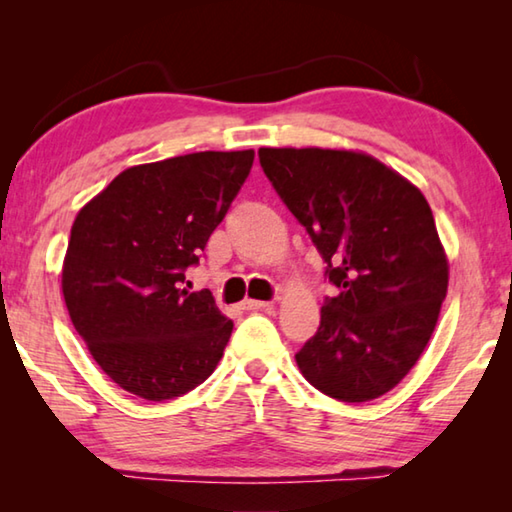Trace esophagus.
Returning <instances> with one entry per match:
<instances>
[{"mask_svg":"<svg viewBox=\"0 0 512 512\" xmlns=\"http://www.w3.org/2000/svg\"><path fill=\"white\" fill-rule=\"evenodd\" d=\"M244 309H253V311H268L273 309V302H264V300H246Z\"/></svg>","mask_w":512,"mask_h":512,"instance_id":"esophagus-1","label":"esophagus"}]
</instances>
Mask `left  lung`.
<instances>
[{
    "mask_svg": "<svg viewBox=\"0 0 512 512\" xmlns=\"http://www.w3.org/2000/svg\"><path fill=\"white\" fill-rule=\"evenodd\" d=\"M259 164L339 289L320 307L298 368L334 400H375L409 375L447 296L449 266L427 198L366 153L259 149Z\"/></svg>",
    "mask_w": 512,
    "mask_h": 512,
    "instance_id": "1",
    "label": "left lung"
}]
</instances>
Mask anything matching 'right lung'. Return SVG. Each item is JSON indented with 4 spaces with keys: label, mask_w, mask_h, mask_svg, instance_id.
<instances>
[{
    "label": "right lung",
    "mask_w": 512,
    "mask_h": 512,
    "mask_svg": "<svg viewBox=\"0 0 512 512\" xmlns=\"http://www.w3.org/2000/svg\"><path fill=\"white\" fill-rule=\"evenodd\" d=\"M255 151H201L121 171L83 207L63 264L69 318L119 388L164 402L212 375L232 320L187 291Z\"/></svg>",
    "instance_id": "right-lung-1"
}]
</instances>
